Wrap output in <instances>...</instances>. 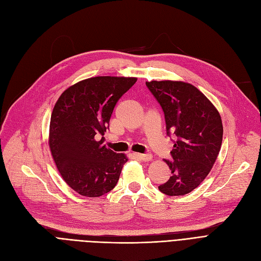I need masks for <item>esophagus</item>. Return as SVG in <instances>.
Returning <instances> with one entry per match:
<instances>
[{"mask_svg": "<svg viewBox=\"0 0 261 261\" xmlns=\"http://www.w3.org/2000/svg\"><path fill=\"white\" fill-rule=\"evenodd\" d=\"M134 156H136V158H138L140 160H143V161H149L152 158V156L150 155V153H139V152H136V153H134Z\"/></svg>", "mask_w": 261, "mask_h": 261, "instance_id": "1", "label": "esophagus"}]
</instances>
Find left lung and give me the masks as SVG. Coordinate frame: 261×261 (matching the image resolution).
Masks as SVG:
<instances>
[{
	"instance_id": "obj_1",
	"label": "left lung",
	"mask_w": 261,
	"mask_h": 261,
	"mask_svg": "<svg viewBox=\"0 0 261 261\" xmlns=\"http://www.w3.org/2000/svg\"><path fill=\"white\" fill-rule=\"evenodd\" d=\"M165 113L167 134L176 141L165 160L172 175L158 188L168 196H184L207 176L223 142V122L215 106L194 85L175 81L146 82Z\"/></svg>"
}]
</instances>
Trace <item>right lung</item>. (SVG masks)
<instances>
[{
	"label": "right lung",
	"instance_id": "1",
	"mask_svg": "<svg viewBox=\"0 0 261 261\" xmlns=\"http://www.w3.org/2000/svg\"><path fill=\"white\" fill-rule=\"evenodd\" d=\"M136 77L96 76L62 92L49 125V147L64 181L84 197H101L117 184L128 161L103 145L116 103L136 84ZM102 136L98 141L96 138Z\"/></svg>",
	"mask_w": 261,
	"mask_h": 261
}]
</instances>
